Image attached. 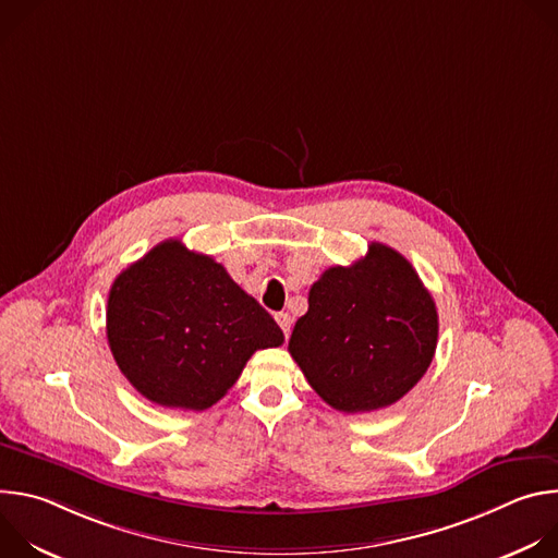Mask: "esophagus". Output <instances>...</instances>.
Masks as SVG:
<instances>
[{"mask_svg":"<svg viewBox=\"0 0 558 558\" xmlns=\"http://www.w3.org/2000/svg\"><path fill=\"white\" fill-rule=\"evenodd\" d=\"M276 323L280 325L284 338H289V333H291V317H289V313H278L276 315Z\"/></svg>","mask_w":558,"mask_h":558,"instance_id":"obj_1","label":"esophagus"}]
</instances>
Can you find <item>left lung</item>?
Listing matches in <instances>:
<instances>
[{
	"label": "left lung",
	"mask_w": 558,
	"mask_h": 558,
	"mask_svg": "<svg viewBox=\"0 0 558 558\" xmlns=\"http://www.w3.org/2000/svg\"><path fill=\"white\" fill-rule=\"evenodd\" d=\"M439 315L413 265L381 243L351 267H331L308 291L289 353L311 388L342 413L395 404L424 377Z\"/></svg>",
	"instance_id": "obj_1"
}]
</instances>
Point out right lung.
Masks as SVG:
<instances>
[{
  "label": "right lung",
  "mask_w": 558,
  "mask_h": 558,
  "mask_svg": "<svg viewBox=\"0 0 558 558\" xmlns=\"http://www.w3.org/2000/svg\"><path fill=\"white\" fill-rule=\"evenodd\" d=\"M106 320L128 381L149 402L181 411L214 407L258 349L284 342L274 317L222 265L177 238L117 276Z\"/></svg>",
  "instance_id": "1"
}]
</instances>
